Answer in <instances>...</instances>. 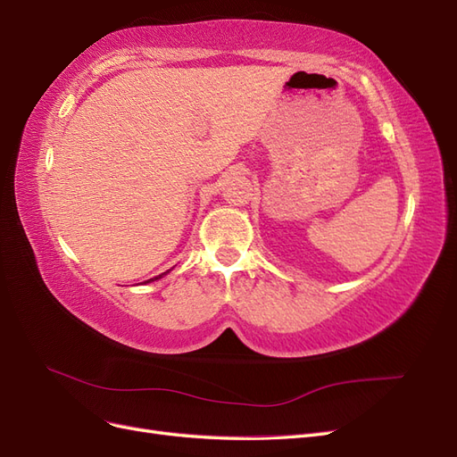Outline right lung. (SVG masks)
Segmentation results:
<instances>
[{"label": "right lung", "instance_id": "add662e5", "mask_svg": "<svg viewBox=\"0 0 457 457\" xmlns=\"http://www.w3.org/2000/svg\"><path fill=\"white\" fill-rule=\"evenodd\" d=\"M160 276H162V274H160ZM160 276H156V278H150V280H158V278H160Z\"/></svg>", "mask_w": 457, "mask_h": 457}]
</instances>
